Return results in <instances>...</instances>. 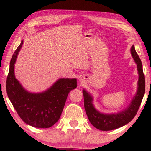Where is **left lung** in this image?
I'll return each mask as SVG.
<instances>
[{"instance_id": "left-lung-1", "label": "left lung", "mask_w": 151, "mask_h": 151, "mask_svg": "<svg viewBox=\"0 0 151 151\" xmlns=\"http://www.w3.org/2000/svg\"><path fill=\"white\" fill-rule=\"evenodd\" d=\"M131 55L133 56L135 63L137 65V70L139 73L138 88L136 94L133 97L126 109H123L118 113L105 114L97 110L93 104V98L86 90H83L84 98V107L88 116V120L93 126L97 129L103 131L112 130L122 126L133 120L137 113L139 108L143 99L145 91V80L142 69V64L139 55L135 50L134 46L130 49Z\"/></svg>"}]
</instances>
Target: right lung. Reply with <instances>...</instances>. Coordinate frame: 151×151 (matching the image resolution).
<instances>
[{"instance_id":"right-lung-1","label":"right lung","mask_w":151,"mask_h":151,"mask_svg":"<svg viewBox=\"0 0 151 151\" xmlns=\"http://www.w3.org/2000/svg\"><path fill=\"white\" fill-rule=\"evenodd\" d=\"M23 41L14 52L6 79V93L22 120L32 127L49 128L58 122L68 95L77 88V79L60 78L48 89L40 93L27 91L15 78V63Z\"/></svg>"}]
</instances>
